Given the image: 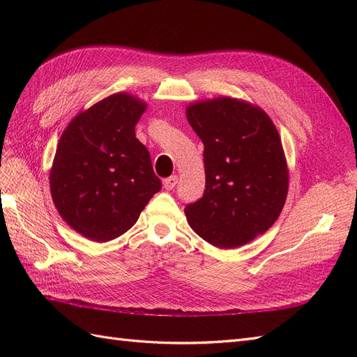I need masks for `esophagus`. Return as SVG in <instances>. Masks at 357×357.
<instances>
[{
	"label": "esophagus",
	"instance_id": "obj_1",
	"mask_svg": "<svg viewBox=\"0 0 357 357\" xmlns=\"http://www.w3.org/2000/svg\"><path fill=\"white\" fill-rule=\"evenodd\" d=\"M177 181H178V177H177V176H171V177H168V178L164 180V188H165L167 190L174 189L176 185H177Z\"/></svg>",
	"mask_w": 357,
	"mask_h": 357
}]
</instances>
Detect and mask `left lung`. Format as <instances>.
Returning <instances> with one entry per match:
<instances>
[{
  "label": "left lung",
  "instance_id": "8db88e82",
  "mask_svg": "<svg viewBox=\"0 0 357 357\" xmlns=\"http://www.w3.org/2000/svg\"><path fill=\"white\" fill-rule=\"evenodd\" d=\"M186 117L204 144L205 190L186 205L190 228L218 248L266 232L282 213L289 168L282 138L261 107L218 96L192 102Z\"/></svg>",
  "mask_w": 357,
  "mask_h": 357
}]
</instances>
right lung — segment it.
I'll use <instances>...</instances> for the list:
<instances>
[{
    "instance_id": "add662e5",
    "label": "right lung",
    "mask_w": 357,
    "mask_h": 357,
    "mask_svg": "<svg viewBox=\"0 0 357 357\" xmlns=\"http://www.w3.org/2000/svg\"><path fill=\"white\" fill-rule=\"evenodd\" d=\"M146 109L132 93H113L73 117L59 138L50 195L63 222L91 241L107 243L131 229L162 188L135 137Z\"/></svg>"
}]
</instances>
